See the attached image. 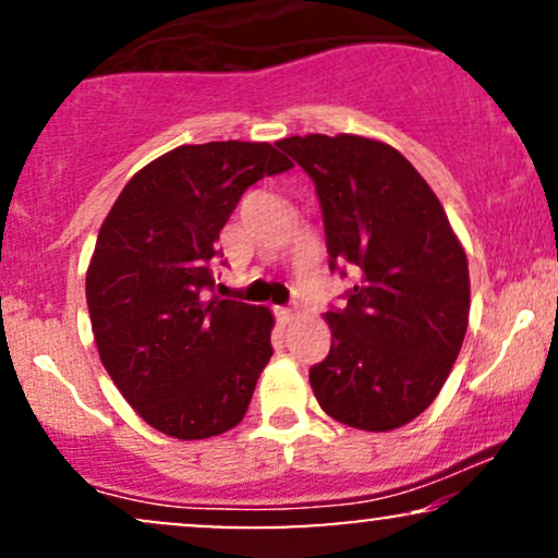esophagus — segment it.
Wrapping results in <instances>:
<instances>
[{"label": "esophagus", "instance_id": "esophagus-1", "mask_svg": "<svg viewBox=\"0 0 558 558\" xmlns=\"http://www.w3.org/2000/svg\"><path fill=\"white\" fill-rule=\"evenodd\" d=\"M275 317H278V323L280 325H288V323H293V310H288V306H278V310H275Z\"/></svg>", "mask_w": 558, "mask_h": 558}]
</instances>
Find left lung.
Masks as SVG:
<instances>
[{
    "mask_svg": "<svg viewBox=\"0 0 558 558\" xmlns=\"http://www.w3.org/2000/svg\"><path fill=\"white\" fill-rule=\"evenodd\" d=\"M280 149L315 183L330 270L356 272L330 310V354L310 369L325 414L386 433L444 388L470 319L466 254L425 178L393 146L351 133L291 136Z\"/></svg>",
    "mask_w": 558,
    "mask_h": 558,
    "instance_id": "obj_1",
    "label": "left lung"
}]
</instances>
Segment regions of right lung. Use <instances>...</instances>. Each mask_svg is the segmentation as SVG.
I'll return each mask as SVG.
<instances>
[{
	"mask_svg": "<svg viewBox=\"0 0 558 558\" xmlns=\"http://www.w3.org/2000/svg\"><path fill=\"white\" fill-rule=\"evenodd\" d=\"M291 168L257 141L178 146L141 168L101 222L86 272L94 341L155 430L202 440L246 414L272 356V315L207 291L217 239L243 191Z\"/></svg>",
	"mask_w": 558,
	"mask_h": 558,
	"instance_id": "1",
	"label": "right lung"
}]
</instances>
